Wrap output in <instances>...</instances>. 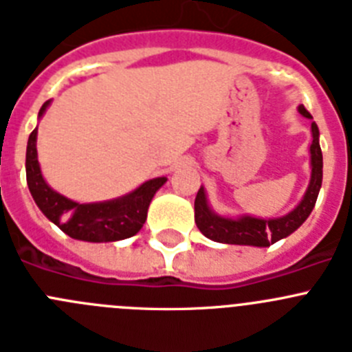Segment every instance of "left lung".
<instances>
[{
  "instance_id": "1",
  "label": "left lung",
  "mask_w": 352,
  "mask_h": 352,
  "mask_svg": "<svg viewBox=\"0 0 352 352\" xmlns=\"http://www.w3.org/2000/svg\"><path fill=\"white\" fill-rule=\"evenodd\" d=\"M301 116L312 118L303 105L298 107ZM310 174L309 188L305 192L301 203L292 211L278 219H256V217H239V219H227L214 213L208 204L206 192L201 186L195 197V223L199 231L206 238L227 245H252V247H270L278 239L292 234L298 227L309 219L316 206L317 195L322 183V153L319 146V129L316 121L312 123V144H310Z\"/></svg>"
}]
</instances>
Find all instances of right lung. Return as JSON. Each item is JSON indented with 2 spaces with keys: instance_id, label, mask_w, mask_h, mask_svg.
<instances>
[{
  "instance_id": "right-lung-1",
  "label": "right lung",
  "mask_w": 352,
  "mask_h": 352,
  "mask_svg": "<svg viewBox=\"0 0 352 352\" xmlns=\"http://www.w3.org/2000/svg\"><path fill=\"white\" fill-rule=\"evenodd\" d=\"M49 102L42 105L38 118L45 113ZM26 182L36 206L65 234L80 241L104 243L138 234L148 217L153 195L167 178H153L142 183L123 197L104 203L80 204L52 190L45 183L36 157V129L30 133L26 148Z\"/></svg>"
}]
</instances>
